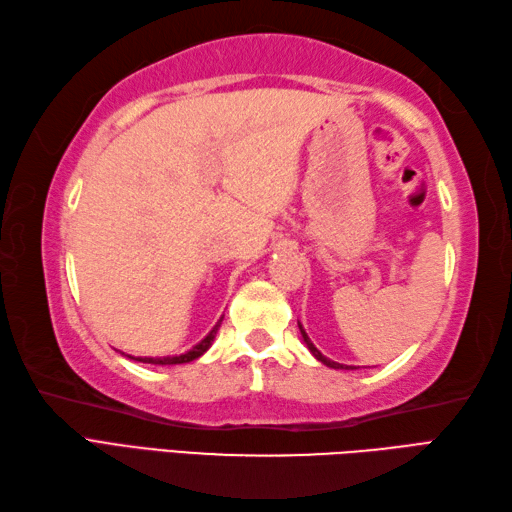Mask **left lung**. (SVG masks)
<instances>
[{"mask_svg":"<svg viewBox=\"0 0 512 512\" xmlns=\"http://www.w3.org/2000/svg\"><path fill=\"white\" fill-rule=\"evenodd\" d=\"M298 327H300V333H302V340H305V344H307V347H309V351L314 353V358H316V360H320L322 364H327V367H331V369H353V367H347V364H338V362H333V360H329V358L322 356V353H320V351L314 347V342L309 340L307 331L302 329V325H298Z\"/></svg>","mask_w":512,"mask_h":512,"instance_id":"1","label":"left lung"}]
</instances>
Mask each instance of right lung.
I'll return each instance as SVG.
<instances>
[{"mask_svg":"<svg viewBox=\"0 0 512 512\" xmlns=\"http://www.w3.org/2000/svg\"><path fill=\"white\" fill-rule=\"evenodd\" d=\"M221 322H223V318L216 322L214 325V329L207 333V336L196 344V347H192L190 351H185V353H181V356H163V358H134L137 362H145V364H161V367H165V364H185V362H192V360H196V358H201L203 353L212 347V342H214V338H216V331H218V327H221ZM128 358H132V356H128Z\"/></svg>","mask_w":512,"mask_h":512,"instance_id":"1","label":"right lung"}]
</instances>
